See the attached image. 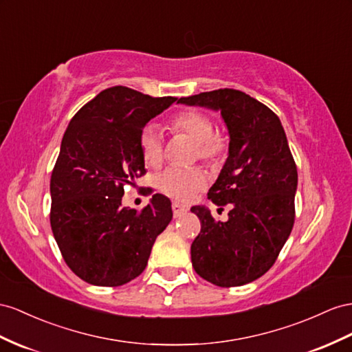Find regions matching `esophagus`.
<instances>
[{
    "label": "esophagus",
    "mask_w": 352,
    "mask_h": 352,
    "mask_svg": "<svg viewBox=\"0 0 352 352\" xmlns=\"http://www.w3.org/2000/svg\"><path fill=\"white\" fill-rule=\"evenodd\" d=\"M173 211H174V217H179V215L187 211V206L182 205L179 202H173Z\"/></svg>",
    "instance_id": "esophagus-1"
}]
</instances>
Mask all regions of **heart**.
I'll return each mask as SVG.
<instances>
[{
	"mask_svg": "<svg viewBox=\"0 0 352 352\" xmlns=\"http://www.w3.org/2000/svg\"><path fill=\"white\" fill-rule=\"evenodd\" d=\"M169 129L175 135L195 141V159L217 165L226 157L229 138L226 133L214 131V120L201 110H183L170 117ZM141 156L148 166H157L164 159V140L155 126H146L140 133ZM206 186V175L201 168L169 166L157 177V187L168 196L188 201Z\"/></svg>",
	"mask_w": 352,
	"mask_h": 352,
	"instance_id": "b5f03b06",
	"label": "heart"
}]
</instances>
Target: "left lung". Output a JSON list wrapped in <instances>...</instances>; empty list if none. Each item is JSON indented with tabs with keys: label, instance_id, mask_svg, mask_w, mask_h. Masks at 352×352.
I'll return each instance as SVG.
<instances>
[{
	"label": "left lung",
	"instance_id": "1",
	"mask_svg": "<svg viewBox=\"0 0 352 352\" xmlns=\"http://www.w3.org/2000/svg\"><path fill=\"white\" fill-rule=\"evenodd\" d=\"M178 102L219 110L228 124L229 157L208 199L229 220H214L193 206L201 232L192 244L196 274L219 287L248 284L272 267L294 224L297 168L281 120L257 99L236 89H217Z\"/></svg>",
	"mask_w": 352,
	"mask_h": 352
}]
</instances>
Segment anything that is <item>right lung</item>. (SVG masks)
I'll list each match as a JSON object with an SVG mask.
<instances>
[{"label":"right lung","instance_id":"add662e5","mask_svg":"<svg viewBox=\"0 0 352 352\" xmlns=\"http://www.w3.org/2000/svg\"><path fill=\"white\" fill-rule=\"evenodd\" d=\"M175 101L114 86L68 124L50 178V226L65 263L89 284L119 287L137 278L173 219L164 195H153L140 211L123 208L122 197L146 174L142 128Z\"/></svg>","mask_w":352,"mask_h":352}]
</instances>
